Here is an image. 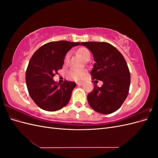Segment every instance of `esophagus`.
Masks as SVG:
<instances>
[{
    "label": "esophagus",
    "mask_w": 158,
    "mask_h": 158,
    "mask_svg": "<svg viewBox=\"0 0 158 158\" xmlns=\"http://www.w3.org/2000/svg\"><path fill=\"white\" fill-rule=\"evenodd\" d=\"M76 84H77V85H82L84 84V82H78Z\"/></svg>",
    "instance_id": "obj_1"
}]
</instances>
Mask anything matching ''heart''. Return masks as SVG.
Listing matches in <instances>:
<instances>
[{"label":"heart","mask_w":158,"mask_h":158,"mask_svg":"<svg viewBox=\"0 0 158 158\" xmlns=\"http://www.w3.org/2000/svg\"><path fill=\"white\" fill-rule=\"evenodd\" d=\"M78 54L82 56V58L85 60H89L91 57L89 51L87 48H85V47H81V48H80L78 50ZM69 58H70V54L69 53L66 54L64 57L65 63H68ZM84 74H85L84 71L78 70H72L69 73V76L70 77L74 80H80L81 78H82Z\"/></svg>","instance_id":"1"}]
</instances>
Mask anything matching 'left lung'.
<instances>
[{
    "instance_id": "obj_1",
    "label": "left lung",
    "mask_w": 158,
    "mask_h": 158,
    "mask_svg": "<svg viewBox=\"0 0 158 158\" xmlns=\"http://www.w3.org/2000/svg\"><path fill=\"white\" fill-rule=\"evenodd\" d=\"M92 52L95 63L90 74L101 80L88 95V103L102 114H111L121 107L128 94L131 74L127 62L115 47L106 42H82ZM96 81V80H95Z\"/></svg>"
}]
</instances>
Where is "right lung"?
<instances>
[{"instance_id": "right-lung-1", "label": "right lung", "mask_w": 158, "mask_h": 158, "mask_svg": "<svg viewBox=\"0 0 158 158\" xmlns=\"http://www.w3.org/2000/svg\"><path fill=\"white\" fill-rule=\"evenodd\" d=\"M79 44L67 41L49 42L31 56L26 70V85L30 97L41 109L55 111L69 102L76 83L65 80L59 84L53 77L63 68L67 52Z\"/></svg>"}]
</instances>
